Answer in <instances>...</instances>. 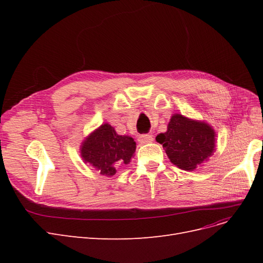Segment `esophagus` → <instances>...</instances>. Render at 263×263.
<instances>
[{"label":"esophagus","instance_id":"obj_1","mask_svg":"<svg viewBox=\"0 0 263 263\" xmlns=\"http://www.w3.org/2000/svg\"><path fill=\"white\" fill-rule=\"evenodd\" d=\"M138 141L142 145L150 144V142L154 141V136H153V135H149V134H142L138 137Z\"/></svg>","mask_w":263,"mask_h":263}]
</instances>
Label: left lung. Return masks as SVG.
<instances>
[{
  "label": "left lung",
  "mask_w": 263,
  "mask_h": 263,
  "mask_svg": "<svg viewBox=\"0 0 263 263\" xmlns=\"http://www.w3.org/2000/svg\"><path fill=\"white\" fill-rule=\"evenodd\" d=\"M156 140L161 144L170 161L183 170L192 171L214 153L215 132L202 122L174 114L168 130L158 135Z\"/></svg>",
  "instance_id": "obj_1"
}]
</instances>
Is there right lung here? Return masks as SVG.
Instances as JSON below:
<instances>
[{"instance_id":"add662e5","label":"right lung","mask_w":263,"mask_h":263,"mask_svg":"<svg viewBox=\"0 0 263 263\" xmlns=\"http://www.w3.org/2000/svg\"><path fill=\"white\" fill-rule=\"evenodd\" d=\"M136 150V142L132 137L117 135L108 124L102 125L82 144L81 156L104 176L116 173V168L128 164Z\"/></svg>"}]
</instances>
